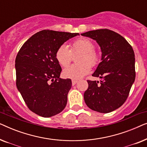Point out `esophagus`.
Returning <instances> with one entry per match:
<instances>
[{
	"instance_id": "esophagus-1",
	"label": "esophagus",
	"mask_w": 147,
	"mask_h": 147,
	"mask_svg": "<svg viewBox=\"0 0 147 147\" xmlns=\"http://www.w3.org/2000/svg\"><path fill=\"white\" fill-rule=\"evenodd\" d=\"M78 82V80H72V85L74 86L76 85V83Z\"/></svg>"
}]
</instances>
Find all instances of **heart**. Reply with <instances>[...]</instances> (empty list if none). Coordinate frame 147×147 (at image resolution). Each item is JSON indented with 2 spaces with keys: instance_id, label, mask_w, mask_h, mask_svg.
<instances>
[{
  "instance_id": "1",
  "label": "heart",
  "mask_w": 147,
  "mask_h": 147,
  "mask_svg": "<svg viewBox=\"0 0 147 147\" xmlns=\"http://www.w3.org/2000/svg\"><path fill=\"white\" fill-rule=\"evenodd\" d=\"M93 42L86 38H80L74 41L71 48L67 45H61L55 53V57L60 65L67 66L71 62L73 55L80 53L77 58L78 63L71 65L63 71L64 78L78 80L90 73L92 67L98 65L100 61L98 53L95 50Z\"/></svg>"
}]
</instances>
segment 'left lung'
<instances>
[{
	"instance_id": "left-lung-1",
	"label": "left lung",
	"mask_w": 147,
	"mask_h": 147,
	"mask_svg": "<svg viewBox=\"0 0 147 147\" xmlns=\"http://www.w3.org/2000/svg\"><path fill=\"white\" fill-rule=\"evenodd\" d=\"M81 35L96 40L102 51V61L92 74L102 80L100 84L87 80L84 101L94 111H114L125 102L135 80L133 49L122 36L109 29L94 30Z\"/></svg>"
}]
</instances>
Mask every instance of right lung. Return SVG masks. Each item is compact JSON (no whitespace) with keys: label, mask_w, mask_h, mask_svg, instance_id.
I'll use <instances>...</instances> for the list:
<instances>
[{"label":"right lung","mask_w":147,"mask_h":147,"mask_svg":"<svg viewBox=\"0 0 147 147\" xmlns=\"http://www.w3.org/2000/svg\"><path fill=\"white\" fill-rule=\"evenodd\" d=\"M79 33L43 30L23 44L15 59L16 85L30 110L45 118L66 106L70 79L59 78L61 67L55 57L60 46Z\"/></svg>","instance_id":"obj_1"}]
</instances>
